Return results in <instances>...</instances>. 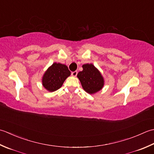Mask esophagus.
Listing matches in <instances>:
<instances>
[{"label":"esophagus","instance_id":"1","mask_svg":"<svg viewBox=\"0 0 154 154\" xmlns=\"http://www.w3.org/2000/svg\"><path fill=\"white\" fill-rule=\"evenodd\" d=\"M77 74H78V72L77 71H74V72H72L71 73L72 76H74V77H76L77 76Z\"/></svg>","mask_w":154,"mask_h":154}]
</instances>
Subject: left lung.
<instances>
[{
	"label": "left lung",
	"instance_id": "1",
	"mask_svg": "<svg viewBox=\"0 0 154 154\" xmlns=\"http://www.w3.org/2000/svg\"><path fill=\"white\" fill-rule=\"evenodd\" d=\"M83 70L79 72L77 77L84 91L94 94L101 90L104 86V79L101 72L92 64L82 65Z\"/></svg>",
	"mask_w": 154,
	"mask_h": 154
}]
</instances>
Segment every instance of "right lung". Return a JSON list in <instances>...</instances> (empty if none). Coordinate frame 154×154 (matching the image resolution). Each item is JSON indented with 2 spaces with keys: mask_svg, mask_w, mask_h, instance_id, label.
<instances>
[{
  "mask_svg": "<svg viewBox=\"0 0 154 154\" xmlns=\"http://www.w3.org/2000/svg\"><path fill=\"white\" fill-rule=\"evenodd\" d=\"M71 72L66 65L54 62L47 69L42 78L44 88L48 92H54L62 87Z\"/></svg>",
  "mask_w": 154,
  "mask_h": 154,
  "instance_id": "add662e5",
  "label": "right lung"
}]
</instances>
